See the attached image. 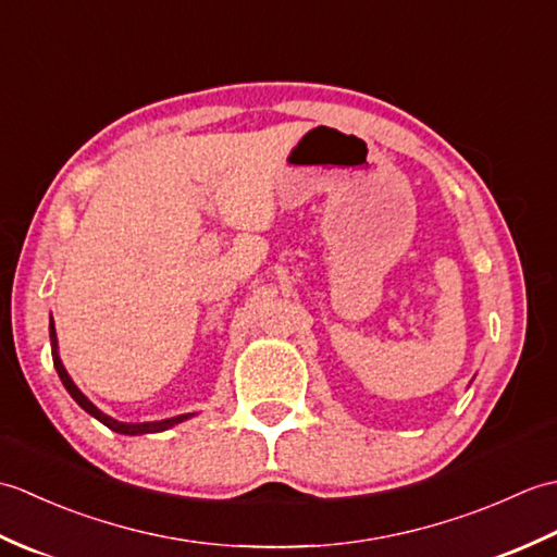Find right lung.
I'll list each match as a JSON object with an SVG mask.
<instances>
[{"label":"right lung","instance_id":"add662e5","mask_svg":"<svg viewBox=\"0 0 557 557\" xmlns=\"http://www.w3.org/2000/svg\"><path fill=\"white\" fill-rule=\"evenodd\" d=\"M50 339H52V359H54V369H57V373H59V377H62V383H64V387L69 389V395L74 397L78 405L86 409L90 417H96L100 423H104L108 425V429H112V431H116V433H124V435H140V433H158V431H164V429H170V425H174V423H182L184 419H188L191 417V413H182V417H174V419H164V421H152V423H122V421H116V419H112V417H108V413H102L96 405H92V401L81 393V389L74 385V381H71L69 377V373H66V369L62 366V361H59V354H57V333H54V323H50Z\"/></svg>","mask_w":557,"mask_h":557}]
</instances>
